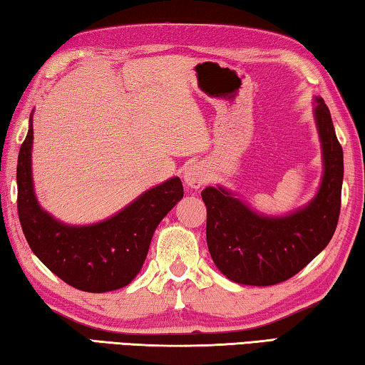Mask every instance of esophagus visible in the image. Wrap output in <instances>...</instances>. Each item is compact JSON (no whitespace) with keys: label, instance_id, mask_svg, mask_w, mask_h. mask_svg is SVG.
<instances>
[{"label":"esophagus","instance_id":"1","mask_svg":"<svg viewBox=\"0 0 365 365\" xmlns=\"http://www.w3.org/2000/svg\"><path fill=\"white\" fill-rule=\"evenodd\" d=\"M185 182H187L188 187L191 188H201L202 185L207 182V174H206V169L202 168L201 164H191L188 165L187 169H185V174H183Z\"/></svg>","mask_w":365,"mask_h":365}]
</instances>
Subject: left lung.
<instances>
[{
    "label": "left lung",
    "instance_id": "1",
    "mask_svg": "<svg viewBox=\"0 0 365 365\" xmlns=\"http://www.w3.org/2000/svg\"><path fill=\"white\" fill-rule=\"evenodd\" d=\"M314 109L322 143L324 177L307 206L283 217L252 211L222 187L201 191L207 209V248L217 269L242 285H277L322 251L335 233L341 207L343 148L322 98Z\"/></svg>",
    "mask_w": 365,
    "mask_h": 365
}]
</instances>
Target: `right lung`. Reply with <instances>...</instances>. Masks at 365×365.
<instances>
[{
	"label": "right lung",
	"instance_id": "right-lung-1",
	"mask_svg": "<svg viewBox=\"0 0 365 365\" xmlns=\"http://www.w3.org/2000/svg\"><path fill=\"white\" fill-rule=\"evenodd\" d=\"M34 125L17 159V212L27 243L46 267L71 287L90 293L119 289L143 265L153 233L183 197L178 177L145 191L110 219L73 227L40 207L32 182Z\"/></svg>",
	"mask_w": 365,
	"mask_h": 365
}]
</instances>
